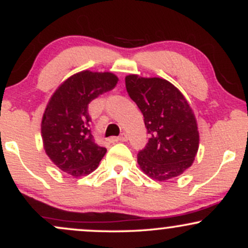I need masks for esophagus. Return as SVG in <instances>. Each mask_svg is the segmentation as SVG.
<instances>
[{
	"mask_svg": "<svg viewBox=\"0 0 248 248\" xmlns=\"http://www.w3.org/2000/svg\"><path fill=\"white\" fill-rule=\"evenodd\" d=\"M116 140L118 141H120V142H126L127 140H128V136H127V134L126 133H122L120 136H119L118 139H116Z\"/></svg>",
	"mask_w": 248,
	"mask_h": 248,
	"instance_id": "obj_1",
	"label": "esophagus"
}]
</instances>
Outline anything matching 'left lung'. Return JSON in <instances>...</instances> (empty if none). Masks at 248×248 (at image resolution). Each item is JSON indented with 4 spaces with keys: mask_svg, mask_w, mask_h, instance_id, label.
<instances>
[{
    "mask_svg": "<svg viewBox=\"0 0 248 248\" xmlns=\"http://www.w3.org/2000/svg\"><path fill=\"white\" fill-rule=\"evenodd\" d=\"M130 99L143 114L149 140L138 154L141 170L155 181H168L192 166L199 133L192 108L171 82L162 78L126 77Z\"/></svg>",
    "mask_w": 248,
    "mask_h": 248,
    "instance_id": "8db88e82",
    "label": "left lung"
}]
</instances>
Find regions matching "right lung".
<instances>
[{
  "mask_svg": "<svg viewBox=\"0 0 248 248\" xmlns=\"http://www.w3.org/2000/svg\"><path fill=\"white\" fill-rule=\"evenodd\" d=\"M118 80L112 72L81 71L51 96L42 119V139L46 155L62 171L80 177L98 168L107 149L91 133L88 104L113 90Z\"/></svg>",
  "mask_w": 248,
  "mask_h": 248,
  "instance_id": "right-lung-1",
  "label": "right lung"
}]
</instances>
